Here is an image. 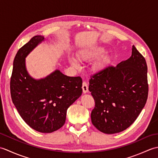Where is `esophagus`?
Returning a JSON list of instances; mask_svg holds the SVG:
<instances>
[{
	"mask_svg": "<svg viewBox=\"0 0 158 158\" xmlns=\"http://www.w3.org/2000/svg\"><path fill=\"white\" fill-rule=\"evenodd\" d=\"M82 89H83V93H87L88 92V85L85 81L83 82Z\"/></svg>",
	"mask_w": 158,
	"mask_h": 158,
	"instance_id": "obj_1",
	"label": "esophagus"
}]
</instances>
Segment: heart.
Here are the masks:
<instances>
[{
	"label": "heart",
	"mask_w": 158,
	"mask_h": 158,
	"mask_svg": "<svg viewBox=\"0 0 158 158\" xmlns=\"http://www.w3.org/2000/svg\"><path fill=\"white\" fill-rule=\"evenodd\" d=\"M106 51V49L102 46H94L91 48L83 49L79 51L77 53L78 58L84 61H90L95 58H98L99 56L103 55ZM69 61L71 64L75 66H78V62L77 60L71 57L69 58ZM110 62V58L109 56L104 55L100 57L94 62L93 65V69L94 70L102 69L108 66Z\"/></svg>",
	"instance_id": "b5f03b06"
}]
</instances>
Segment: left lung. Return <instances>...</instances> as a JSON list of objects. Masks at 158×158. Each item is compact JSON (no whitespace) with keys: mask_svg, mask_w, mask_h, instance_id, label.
I'll use <instances>...</instances> for the list:
<instances>
[{"mask_svg":"<svg viewBox=\"0 0 158 158\" xmlns=\"http://www.w3.org/2000/svg\"><path fill=\"white\" fill-rule=\"evenodd\" d=\"M89 90L95 102L93 125L109 135L125 130L135 122L148 97L145 58L133 45L129 59L91 76Z\"/></svg>","mask_w":158,"mask_h":158,"instance_id":"obj_1","label":"left lung"}]
</instances>
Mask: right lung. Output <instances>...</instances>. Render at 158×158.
Returning a JSON list of instances; mask_svg holds the SVG:
<instances>
[{"mask_svg":"<svg viewBox=\"0 0 158 158\" xmlns=\"http://www.w3.org/2000/svg\"><path fill=\"white\" fill-rule=\"evenodd\" d=\"M43 40V36H33L18 50L13 60L10 90L23 121L38 132L51 133L65 123L67 109L82 94V79L58 70L39 80L28 75L26 57Z\"/></svg>","mask_w":158,"mask_h":158,"instance_id":"add662e5","label":"right lung"}]
</instances>
